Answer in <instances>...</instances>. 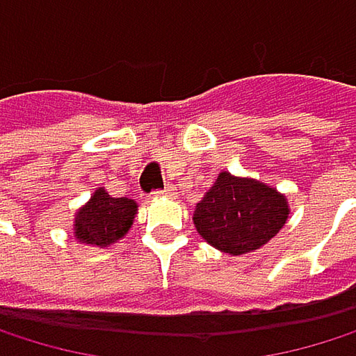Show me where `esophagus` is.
Instances as JSON below:
<instances>
[{"label": "esophagus", "instance_id": "1", "mask_svg": "<svg viewBox=\"0 0 356 356\" xmlns=\"http://www.w3.org/2000/svg\"><path fill=\"white\" fill-rule=\"evenodd\" d=\"M154 196H166V198H172V196H175V188H172V186H166L164 190L154 192Z\"/></svg>", "mask_w": 356, "mask_h": 356}]
</instances>
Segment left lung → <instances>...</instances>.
Returning a JSON list of instances; mask_svg holds the SVG:
<instances>
[{
  "label": "left lung",
  "instance_id": "1",
  "mask_svg": "<svg viewBox=\"0 0 356 356\" xmlns=\"http://www.w3.org/2000/svg\"><path fill=\"white\" fill-rule=\"evenodd\" d=\"M289 200L253 177L221 170L194 209L196 232L217 251L245 255L268 245L289 219Z\"/></svg>",
  "mask_w": 356,
  "mask_h": 356
}]
</instances>
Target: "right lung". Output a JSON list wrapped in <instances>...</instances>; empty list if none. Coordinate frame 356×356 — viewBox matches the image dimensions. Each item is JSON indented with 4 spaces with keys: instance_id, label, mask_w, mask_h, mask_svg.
Returning a JSON list of instances; mask_svg holds the SVG:
<instances>
[{
    "instance_id": "add662e5",
    "label": "right lung",
    "mask_w": 356,
    "mask_h": 356,
    "mask_svg": "<svg viewBox=\"0 0 356 356\" xmlns=\"http://www.w3.org/2000/svg\"><path fill=\"white\" fill-rule=\"evenodd\" d=\"M139 204L131 198H113L105 188H97L73 215V236L88 247L105 249L122 241L133 227Z\"/></svg>"
}]
</instances>
